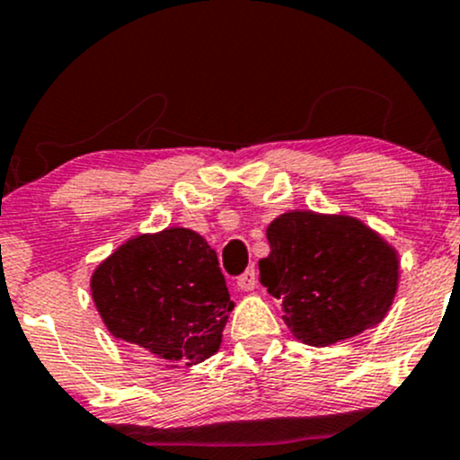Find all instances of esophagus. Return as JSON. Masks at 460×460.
I'll return each mask as SVG.
<instances>
[{
	"mask_svg": "<svg viewBox=\"0 0 460 460\" xmlns=\"http://www.w3.org/2000/svg\"><path fill=\"white\" fill-rule=\"evenodd\" d=\"M255 285H257L255 268H248L246 272H242L240 277H237V288L244 289V292H251V289H255Z\"/></svg>",
	"mask_w": 460,
	"mask_h": 460,
	"instance_id": "1",
	"label": "esophagus"
}]
</instances>
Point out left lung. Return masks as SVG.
I'll return each instance as SVG.
<instances>
[{"label":"left lung","mask_w":460,"mask_h":460,"mask_svg":"<svg viewBox=\"0 0 460 460\" xmlns=\"http://www.w3.org/2000/svg\"><path fill=\"white\" fill-rule=\"evenodd\" d=\"M260 279L283 300V320L309 346L350 340L385 318L398 288V257L348 216L289 212L268 226Z\"/></svg>","instance_id":"obj_1"}]
</instances>
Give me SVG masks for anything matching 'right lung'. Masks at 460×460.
Returning <instances> with one entry per match:
<instances>
[{
	"instance_id": "obj_1",
	"label": "right lung",
	"mask_w": 460,
	"mask_h": 460,
	"mask_svg": "<svg viewBox=\"0 0 460 460\" xmlns=\"http://www.w3.org/2000/svg\"><path fill=\"white\" fill-rule=\"evenodd\" d=\"M91 288L116 340L171 366L212 357L234 309L216 251L190 229L134 237L94 270Z\"/></svg>"
}]
</instances>
